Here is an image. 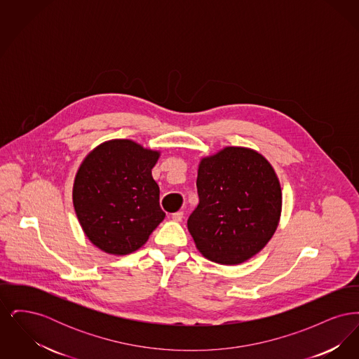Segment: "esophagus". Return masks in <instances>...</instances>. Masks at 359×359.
Segmentation results:
<instances>
[{"label": "esophagus", "mask_w": 359, "mask_h": 359, "mask_svg": "<svg viewBox=\"0 0 359 359\" xmlns=\"http://www.w3.org/2000/svg\"><path fill=\"white\" fill-rule=\"evenodd\" d=\"M183 217H184V214H183V211H177V212H175V214H172V221H175V222H182L183 221Z\"/></svg>", "instance_id": "obj_1"}]
</instances>
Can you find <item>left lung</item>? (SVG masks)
Masks as SVG:
<instances>
[{
    "label": "left lung",
    "mask_w": 359,
    "mask_h": 359,
    "mask_svg": "<svg viewBox=\"0 0 359 359\" xmlns=\"http://www.w3.org/2000/svg\"><path fill=\"white\" fill-rule=\"evenodd\" d=\"M199 205L188 219L196 249L221 265H239L272 239L283 192L272 164L252 148L224 147L199 161Z\"/></svg>",
    "instance_id": "left-lung-1"
}]
</instances>
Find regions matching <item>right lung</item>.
I'll list each match as a JSON object with an SVG mask.
<instances>
[{"label": "right lung", "mask_w": 359, "mask_h": 359, "mask_svg": "<svg viewBox=\"0 0 359 359\" xmlns=\"http://www.w3.org/2000/svg\"><path fill=\"white\" fill-rule=\"evenodd\" d=\"M160 151L109 140L88 152L72 186V205L88 241L107 255L138 250L165 218L152 168Z\"/></svg>", "instance_id": "right-lung-1"}]
</instances>
